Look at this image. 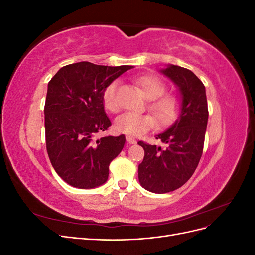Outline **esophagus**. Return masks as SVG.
<instances>
[{
  "label": "esophagus",
  "mask_w": 255,
  "mask_h": 255,
  "mask_svg": "<svg viewBox=\"0 0 255 255\" xmlns=\"http://www.w3.org/2000/svg\"><path fill=\"white\" fill-rule=\"evenodd\" d=\"M127 140L130 144H135L136 143V139H135L134 137H132V136H127Z\"/></svg>",
  "instance_id": "34e87169"
}]
</instances>
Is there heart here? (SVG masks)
<instances>
[{
	"mask_svg": "<svg viewBox=\"0 0 255 255\" xmlns=\"http://www.w3.org/2000/svg\"><path fill=\"white\" fill-rule=\"evenodd\" d=\"M135 84L141 89L142 95L151 101L150 111L155 116L158 126L165 127L171 123L180 112V101L174 96L167 95L165 84L159 79L152 75L139 76L135 79ZM118 83L113 82L107 86L103 92V103L109 111H116V91ZM155 121L150 115L123 113L115 119L114 127L119 133L128 134L129 136H140L151 129Z\"/></svg>",
	"mask_w": 255,
	"mask_h": 255,
	"instance_id": "heart-1",
	"label": "heart"
}]
</instances>
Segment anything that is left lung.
<instances>
[{"label":"left lung","instance_id":"8db88e82","mask_svg":"<svg viewBox=\"0 0 255 255\" xmlns=\"http://www.w3.org/2000/svg\"><path fill=\"white\" fill-rule=\"evenodd\" d=\"M159 73L175 85L180 113L165 132L156 135L165 149L138 142L144 150L138 179L148 191L166 194L183 186L194 174L202 156L208 110L205 87L194 72L169 64Z\"/></svg>","mask_w":255,"mask_h":255}]
</instances>
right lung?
Masks as SVG:
<instances>
[{
	"mask_svg": "<svg viewBox=\"0 0 255 255\" xmlns=\"http://www.w3.org/2000/svg\"><path fill=\"white\" fill-rule=\"evenodd\" d=\"M133 66H99L81 61L60 68L48 84L44 105L47 151L67 184L81 189L103 185L111 161L126 136L97 138L112 122L104 110L105 88Z\"/></svg>",
	"mask_w": 255,
	"mask_h": 255,
	"instance_id": "1",
	"label": "right lung"
}]
</instances>
